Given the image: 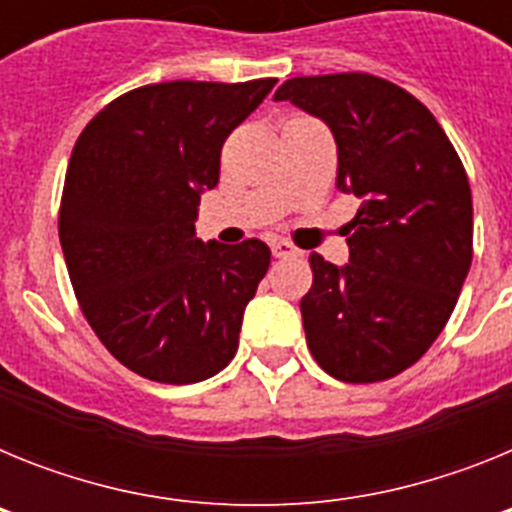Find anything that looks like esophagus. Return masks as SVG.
Here are the masks:
<instances>
[{
  "mask_svg": "<svg viewBox=\"0 0 512 512\" xmlns=\"http://www.w3.org/2000/svg\"><path fill=\"white\" fill-rule=\"evenodd\" d=\"M271 253H274L277 259H289V256H297L300 251H297L289 241H274L271 243Z\"/></svg>",
  "mask_w": 512,
  "mask_h": 512,
  "instance_id": "esophagus-1",
  "label": "esophagus"
}]
</instances>
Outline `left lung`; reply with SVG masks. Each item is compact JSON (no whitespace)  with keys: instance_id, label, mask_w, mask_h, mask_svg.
I'll return each mask as SVG.
<instances>
[{"instance_id":"obj_1","label":"left lung","mask_w":512,"mask_h":512,"mask_svg":"<svg viewBox=\"0 0 512 512\" xmlns=\"http://www.w3.org/2000/svg\"><path fill=\"white\" fill-rule=\"evenodd\" d=\"M274 99L325 120L338 146L336 187L361 200L348 223V264L307 259V348L341 382L397 377L449 323L472 266L464 164L431 110L379 76H297Z\"/></svg>"}]
</instances>
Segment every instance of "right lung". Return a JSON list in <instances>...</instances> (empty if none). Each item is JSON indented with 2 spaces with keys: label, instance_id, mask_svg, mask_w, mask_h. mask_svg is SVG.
I'll use <instances>...</instances> for the list:
<instances>
[{
  "label": "right lung",
  "instance_id": "obj_1",
  "mask_svg": "<svg viewBox=\"0 0 512 512\" xmlns=\"http://www.w3.org/2000/svg\"><path fill=\"white\" fill-rule=\"evenodd\" d=\"M274 84H146L104 104L71 151L58 210L71 287L104 348L151 382H202L238 351L271 251L202 243L194 220L225 138Z\"/></svg>",
  "mask_w": 512,
  "mask_h": 512
}]
</instances>
